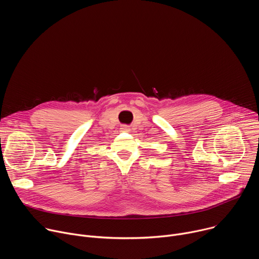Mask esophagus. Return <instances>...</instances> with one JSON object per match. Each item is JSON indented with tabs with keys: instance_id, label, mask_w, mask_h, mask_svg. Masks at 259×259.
<instances>
[{
	"instance_id": "1",
	"label": "esophagus",
	"mask_w": 259,
	"mask_h": 259,
	"mask_svg": "<svg viewBox=\"0 0 259 259\" xmlns=\"http://www.w3.org/2000/svg\"><path fill=\"white\" fill-rule=\"evenodd\" d=\"M121 131H123V132H129V131H130V127L127 126V125H123V126L121 127Z\"/></svg>"
}]
</instances>
